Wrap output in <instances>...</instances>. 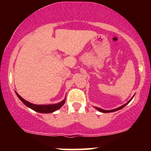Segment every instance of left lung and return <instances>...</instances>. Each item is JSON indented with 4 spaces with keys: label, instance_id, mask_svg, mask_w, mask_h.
<instances>
[{
    "label": "left lung",
    "instance_id": "8db88e82",
    "mask_svg": "<svg viewBox=\"0 0 151 151\" xmlns=\"http://www.w3.org/2000/svg\"><path fill=\"white\" fill-rule=\"evenodd\" d=\"M133 96L132 98H131V99H132L133 98ZM131 99L130 100V101H128L127 103H126L125 104H124V105L121 106L119 107V108H117V109H113V110H104V109H100V108H98V107H95V109H97L98 111H101V112H103V113H110V112H114V111H118V110H119V109H122V108H124V107L125 106L127 105L128 104H129V102L131 101Z\"/></svg>",
    "mask_w": 151,
    "mask_h": 151
}]
</instances>
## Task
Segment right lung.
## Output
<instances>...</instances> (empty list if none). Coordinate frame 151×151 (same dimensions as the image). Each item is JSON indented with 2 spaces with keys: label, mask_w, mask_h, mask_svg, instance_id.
I'll return each instance as SVG.
<instances>
[{
  "label": "right lung",
  "mask_w": 151,
  "mask_h": 151,
  "mask_svg": "<svg viewBox=\"0 0 151 151\" xmlns=\"http://www.w3.org/2000/svg\"><path fill=\"white\" fill-rule=\"evenodd\" d=\"M15 93H16L17 96H18V98L21 100V101L26 106L29 107V108L32 109V110L35 111L39 112V113H43V114L52 113V112L55 111H57L58 109H60L62 106L64 105V104L65 103V100H66V98H65V99L62 100L61 102H60V103H58V104H55L37 105L26 101V100L24 99H22L21 96H20V95L16 92V91H15Z\"/></svg>",
  "instance_id": "1"
}]
</instances>
